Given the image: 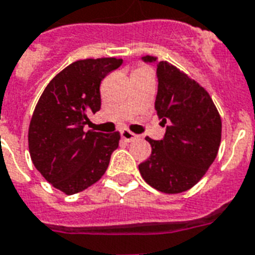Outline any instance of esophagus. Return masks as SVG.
<instances>
[{
    "instance_id": "34e87169",
    "label": "esophagus",
    "mask_w": 255,
    "mask_h": 255,
    "mask_svg": "<svg viewBox=\"0 0 255 255\" xmlns=\"http://www.w3.org/2000/svg\"><path fill=\"white\" fill-rule=\"evenodd\" d=\"M121 138L124 139L125 142H131L133 139H135V138H138L137 134L131 133L130 130L128 129H122L121 130Z\"/></svg>"
}]
</instances>
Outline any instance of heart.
Instances as JSON below:
<instances>
[{
    "label": "heart",
    "instance_id": "1",
    "mask_svg": "<svg viewBox=\"0 0 255 255\" xmlns=\"http://www.w3.org/2000/svg\"><path fill=\"white\" fill-rule=\"evenodd\" d=\"M138 70H145V68H139V69H137V70H135V72H138Z\"/></svg>",
    "mask_w": 255,
    "mask_h": 255
}]
</instances>
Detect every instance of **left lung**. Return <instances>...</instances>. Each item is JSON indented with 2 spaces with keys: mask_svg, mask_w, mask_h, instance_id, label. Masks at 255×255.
<instances>
[{
  "mask_svg": "<svg viewBox=\"0 0 255 255\" xmlns=\"http://www.w3.org/2000/svg\"><path fill=\"white\" fill-rule=\"evenodd\" d=\"M155 62L157 57H142ZM158 93L155 110L167 124L161 141L146 137L151 154L139 163L146 183L166 194L194 186L208 171L220 149L222 122L212 97L190 77L167 61L157 64Z\"/></svg>",
  "mask_w": 255,
  "mask_h": 255,
  "instance_id": "1",
  "label": "left lung"
}]
</instances>
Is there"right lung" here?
Instances as JSON below:
<instances>
[{"label":"right lung","mask_w":255,"mask_h":255,"mask_svg":"<svg viewBox=\"0 0 255 255\" xmlns=\"http://www.w3.org/2000/svg\"><path fill=\"white\" fill-rule=\"evenodd\" d=\"M122 60L88 58L73 62L53 78L31 116L29 153L35 169L68 195L88 189L105 174L120 133L88 130V114L101 109V81Z\"/></svg>","instance_id":"right-lung-1"}]
</instances>
